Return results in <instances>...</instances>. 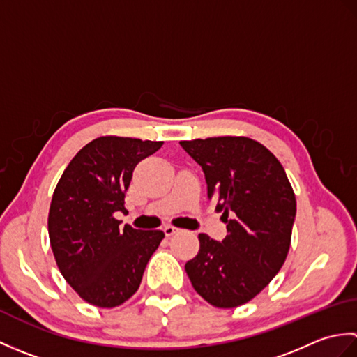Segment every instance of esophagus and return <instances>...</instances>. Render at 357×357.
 <instances>
[{
    "mask_svg": "<svg viewBox=\"0 0 357 357\" xmlns=\"http://www.w3.org/2000/svg\"><path fill=\"white\" fill-rule=\"evenodd\" d=\"M178 231H179V229H176V227H173V225H165L164 227L165 236H173V234L178 233Z\"/></svg>",
    "mask_w": 357,
    "mask_h": 357,
    "instance_id": "esophagus-1",
    "label": "esophagus"
}]
</instances>
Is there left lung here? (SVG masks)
Listing matches in <instances>:
<instances>
[{
	"mask_svg": "<svg viewBox=\"0 0 357 357\" xmlns=\"http://www.w3.org/2000/svg\"><path fill=\"white\" fill-rule=\"evenodd\" d=\"M202 167L210 199L227 224L222 242L201 233L185 264L193 288L208 304L234 308L267 287L287 259L296 198L282 164L247 136L181 141Z\"/></svg>",
	"mask_w": 357,
	"mask_h": 357,
	"instance_id": "8db88e82",
	"label": "left lung"
}]
</instances>
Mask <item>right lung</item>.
<instances>
[{
  "label": "right lung",
  "mask_w": 357,
  "mask_h": 357,
  "mask_svg": "<svg viewBox=\"0 0 357 357\" xmlns=\"http://www.w3.org/2000/svg\"><path fill=\"white\" fill-rule=\"evenodd\" d=\"M162 141L101 136L82 147L66 167L49 210V239L59 271L81 299L100 308L124 304L138 291L161 230L119 229L116 211L136 164Z\"/></svg>",
  "instance_id": "obj_1"
}]
</instances>
